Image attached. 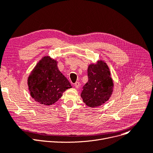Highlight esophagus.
<instances>
[{"label": "esophagus", "mask_w": 153, "mask_h": 153, "mask_svg": "<svg viewBox=\"0 0 153 153\" xmlns=\"http://www.w3.org/2000/svg\"><path fill=\"white\" fill-rule=\"evenodd\" d=\"M80 82H76L75 84H74V86H75V87L76 88V89H79V87H80Z\"/></svg>", "instance_id": "34e87169"}]
</instances>
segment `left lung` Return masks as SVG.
Here are the masks:
<instances>
[{
    "mask_svg": "<svg viewBox=\"0 0 153 153\" xmlns=\"http://www.w3.org/2000/svg\"><path fill=\"white\" fill-rule=\"evenodd\" d=\"M88 82L83 86L81 96L90 107H97L107 102L113 92L114 83L107 64L98 61L91 64L87 69Z\"/></svg>",
    "mask_w": 153,
    "mask_h": 153,
    "instance_id": "left-lung-1",
    "label": "left lung"
}]
</instances>
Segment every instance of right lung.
<instances>
[{"label":"right lung","mask_w":153,"mask_h":153,"mask_svg":"<svg viewBox=\"0 0 153 153\" xmlns=\"http://www.w3.org/2000/svg\"><path fill=\"white\" fill-rule=\"evenodd\" d=\"M30 95L40 104L50 105L57 102L70 82L58 69L57 61L45 56L32 71L28 78Z\"/></svg>","instance_id":"right-lung-1"}]
</instances>
